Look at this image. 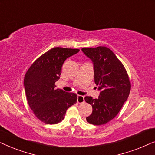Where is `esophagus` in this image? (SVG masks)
Listing matches in <instances>:
<instances>
[{"label":"esophagus","mask_w":155,"mask_h":155,"mask_svg":"<svg viewBox=\"0 0 155 155\" xmlns=\"http://www.w3.org/2000/svg\"><path fill=\"white\" fill-rule=\"evenodd\" d=\"M78 103L79 104H81V103H83L84 101V98L83 96H81V95H78Z\"/></svg>","instance_id":"34e87169"}]
</instances>
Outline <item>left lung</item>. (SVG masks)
<instances>
[{
  "instance_id": "obj_1",
  "label": "left lung",
  "mask_w": 155,
  "mask_h": 155,
  "mask_svg": "<svg viewBox=\"0 0 155 155\" xmlns=\"http://www.w3.org/2000/svg\"><path fill=\"white\" fill-rule=\"evenodd\" d=\"M82 51L92 61L94 82L100 91L97 99L84 97L92 107V113L86 120L97 126L105 124L117 115L128 99L130 91L128 75L124 65L109 48H83Z\"/></svg>"
}]
</instances>
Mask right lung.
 Wrapping results in <instances>:
<instances>
[{
  "instance_id": "obj_1",
  "label": "right lung",
  "mask_w": 155,
  "mask_h": 155,
  "mask_svg": "<svg viewBox=\"0 0 155 155\" xmlns=\"http://www.w3.org/2000/svg\"><path fill=\"white\" fill-rule=\"evenodd\" d=\"M79 49L55 47L37 59L25 74L24 86L29 106L35 116L47 124L63 120L67 109L76 103L75 93L56 89L64 61Z\"/></svg>"
}]
</instances>
